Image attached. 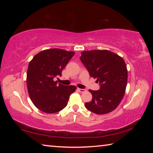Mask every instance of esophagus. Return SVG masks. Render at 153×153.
Masks as SVG:
<instances>
[{
    "instance_id": "obj_1",
    "label": "esophagus",
    "mask_w": 153,
    "mask_h": 153,
    "mask_svg": "<svg viewBox=\"0 0 153 153\" xmlns=\"http://www.w3.org/2000/svg\"><path fill=\"white\" fill-rule=\"evenodd\" d=\"M77 90H78L79 92H84L86 91V90L85 89H82V88H77Z\"/></svg>"
}]
</instances>
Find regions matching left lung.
<instances>
[{
  "label": "left lung",
  "mask_w": 153,
  "mask_h": 153,
  "mask_svg": "<svg viewBox=\"0 0 153 153\" xmlns=\"http://www.w3.org/2000/svg\"><path fill=\"white\" fill-rule=\"evenodd\" d=\"M81 54L80 60L90 76L100 85V90H89L92 98L85 107L98 115L111 112L120 105L126 92L128 69L125 61L108 50L85 51Z\"/></svg>",
  "instance_id": "obj_1"
}]
</instances>
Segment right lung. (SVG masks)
I'll use <instances>...</instances> for the list:
<instances>
[{
    "label": "right lung",
    "mask_w": 153,
    "mask_h": 153,
    "mask_svg": "<svg viewBox=\"0 0 153 153\" xmlns=\"http://www.w3.org/2000/svg\"><path fill=\"white\" fill-rule=\"evenodd\" d=\"M75 52L59 48L46 49L33 56L27 71V87L30 98L36 108L46 113H55L66 107L75 86L57 84L55 77L73 57Z\"/></svg>",
    "instance_id": "add662e5"
}]
</instances>
